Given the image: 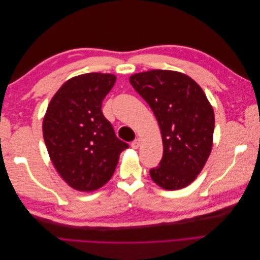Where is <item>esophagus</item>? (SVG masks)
Wrapping results in <instances>:
<instances>
[{
  "label": "esophagus",
  "instance_id": "34e87169",
  "mask_svg": "<svg viewBox=\"0 0 260 260\" xmlns=\"http://www.w3.org/2000/svg\"><path fill=\"white\" fill-rule=\"evenodd\" d=\"M140 145H141V140H140V139H136V140L133 141V142L131 143V147L135 148V149L139 148Z\"/></svg>",
  "mask_w": 260,
  "mask_h": 260
}]
</instances>
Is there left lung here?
Wrapping results in <instances>:
<instances>
[{"label":"left lung","instance_id":"left-lung-1","mask_svg":"<svg viewBox=\"0 0 260 260\" xmlns=\"http://www.w3.org/2000/svg\"><path fill=\"white\" fill-rule=\"evenodd\" d=\"M131 85L158 122L162 158L149 170L165 190H180L201 174L212 148L215 114L203 89L191 77L175 70L153 69L130 76Z\"/></svg>","mask_w":260,"mask_h":260}]
</instances>
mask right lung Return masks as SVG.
<instances>
[{
  "instance_id": "1",
  "label": "right lung",
  "mask_w": 260,
  "mask_h": 260,
  "mask_svg": "<svg viewBox=\"0 0 260 260\" xmlns=\"http://www.w3.org/2000/svg\"><path fill=\"white\" fill-rule=\"evenodd\" d=\"M116 82L112 74L70 78L49 103L43 138L58 175L80 192L96 191L112 178L120 153L129 145L115 135L102 102Z\"/></svg>"
}]
</instances>
